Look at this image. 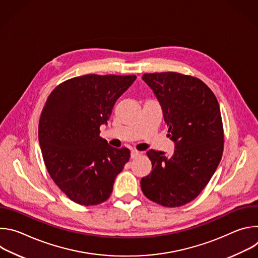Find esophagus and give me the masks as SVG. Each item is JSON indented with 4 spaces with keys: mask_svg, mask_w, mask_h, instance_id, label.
<instances>
[{
    "mask_svg": "<svg viewBox=\"0 0 258 258\" xmlns=\"http://www.w3.org/2000/svg\"><path fill=\"white\" fill-rule=\"evenodd\" d=\"M141 154H142V152L137 151V150H132V151H131V157H132L133 159H135V158L139 157Z\"/></svg>",
    "mask_w": 258,
    "mask_h": 258,
    "instance_id": "1",
    "label": "esophagus"
}]
</instances>
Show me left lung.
Here are the masks:
<instances>
[{"instance_id":"obj_1","label":"left lung","mask_w":258,"mask_h":258,"mask_svg":"<svg viewBox=\"0 0 258 258\" xmlns=\"http://www.w3.org/2000/svg\"><path fill=\"white\" fill-rule=\"evenodd\" d=\"M143 81L156 95L168 135L175 144L171 157L149 150L152 171L141 179L151 201L178 207L206 187L224 152V126L216 97L199 79L178 72L145 73Z\"/></svg>"}]
</instances>
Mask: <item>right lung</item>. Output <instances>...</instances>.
I'll return each mask as SVG.
<instances>
[{
	"mask_svg": "<svg viewBox=\"0 0 258 258\" xmlns=\"http://www.w3.org/2000/svg\"><path fill=\"white\" fill-rule=\"evenodd\" d=\"M136 76L86 75L67 80L49 95L39 122L47 170L73 202L93 206L106 201L131 151L113 148L100 137L116 100Z\"/></svg>",
	"mask_w": 258,
	"mask_h": 258,
	"instance_id": "obj_1",
	"label": "right lung"
}]
</instances>
